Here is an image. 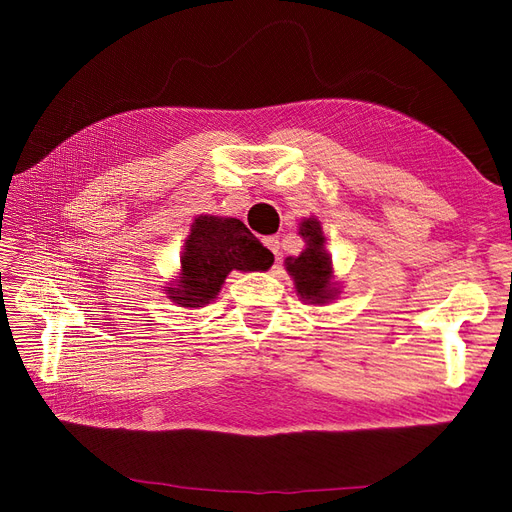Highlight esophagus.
<instances>
[{"label": "esophagus", "mask_w": 512, "mask_h": 512, "mask_svg": "<svg viewBox=\"0 0 512 512\" xmlns=\"http://www.w3.org/2000/svg\"><path fill=\"white\" fill-rule=\"evenodd\" d=\"M262 243H265V245L269 247V250H271L277 258H280V239H277V237H265V239H262Z\"/></svg>", "instance_id": "esophagus-1"}]
</instances>
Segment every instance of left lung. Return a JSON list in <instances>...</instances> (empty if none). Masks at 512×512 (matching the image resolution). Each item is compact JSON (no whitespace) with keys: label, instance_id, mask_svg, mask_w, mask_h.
<instances>
[{"label":"left lung","instance_id":"1","mask_svg":"<svg viewBox=\"0 0 512 512\" xmlns=\"http://www.w3.org/2000/svg\"><path fill=\"white\" fill-rule=\"evenodd\" d=\"M299 235L305 241V250L299 256L286 258V271L294 280V288L301 299L324 305L337 297L339 288L333 282V265L327 252L322 226L316 218H305L299 224Z\"/></svg>","mask_w":512,"mask_h":512}]
</instances>
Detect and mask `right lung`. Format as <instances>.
Returning a JSON list of instances; mask_svg holds the SVG:
<instances>
[{"instance_id":"obj_1","label":"right lung","mask_w":512,"mask_h":512,"mask_svg":"<svg viewBox=\"0 0 512 512\" xmlns=\"http://www.w3.org/2000/svg\"><path fill=\"white\" fill-rule=\"evenodd\" d=\"M273 254L241 220L198 215L181 254L179 280L168 297L181 307H203L215 299L230 271H267Z\"/></svg>"}]
</instances>
